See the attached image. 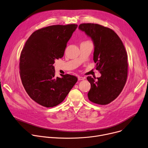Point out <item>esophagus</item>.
Masks as SVG:
<instances>
[{"instance_id":"esophagus-1","label":"esophagus","mask_w":148,"mask_h":148,"mask_svg":"<svg viewBox=\"0 0 148 148\" xmlns=\"http://www.w3.org/2000/svg\"><path fill=\"white\" fill-rule=\"evenodd\" d=\"M84 79V77L82 76H78V80H83Z\"/></svg>"}]
</instances>
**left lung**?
Listing matches in <instances>:
<instances>
[{"mask_svg":"<svg viewBox=\"0 0 148 148\" xmlns=\"http://www.w3.org/2000/svg\"><path fill=\"white\" fill-rule=\"evenodd\" d=\"M79 28L93 42V60L101 75L97 79L87 77L91 84L88 98L97 104H108L119 96L127 81L128 55L125 48L111 28L93 23L81 24Z\"/></svg>","mask_w":148,"mask_h":148,"instance_id":"left-lung-1","label":"left lung"}]
</instances>
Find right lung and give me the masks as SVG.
<instances>
[{
  "label": "right lung",
  "mask_w": 148,
  "mask_h": 148,
  "mask_svg": "<svg viewBox=\"0 0 148 148\" xmlns=\"http://www.w3.org/2000/svg\"><path fill=\"white\" fill-rule=\"evenodd\" d=\"M77 24L53 25L34 32L27 40L20 57V75L28 96L45 107L62 103L77 78L69 74L55 76V60L63 57Z\"/></svg>",
  "instance_id": "obj_1"
}]
</instances>
